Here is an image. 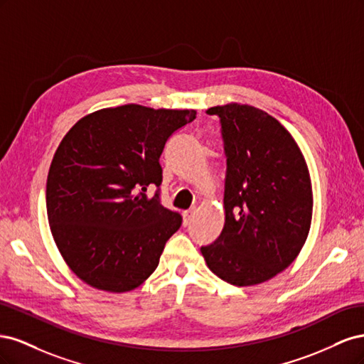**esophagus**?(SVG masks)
<instances>
[{
    "label": "esophagus",
    "mask_w": 364,
    "mask_h": 364,
    "mask_svg": "<svg viewBox=\"0 0 364 364\" xmlns=\"http://www.w3.org/2000/svg\"><path fill=\"white\" fill-rule=\"evenodd\" d=\"M193 215H194V208L193 209H186V211H183V226H188L191 223Z\"/></svg>",
    "instance_id": "1"
}]
</instances>
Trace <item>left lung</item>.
I'll list each match as a JSON object with an SVG mask.
<instances>
[{"label": "left lung", "instance_id": "1", "mask_svg": "<svg viewBox=\"0 0 364 364\" xmlns=\"http://www.w3.org/2000/svg\"><path fill=\"white\" fill-rule=\"evenodd\" d=\"M220 117L226 151L225 226L200 247L206 266L238 287L277 277L299 255L313 217L310 171L299 146L277 118L226 103Z\"/></svg>", "mask_w": 364, "mask_h": 364}]
</instances>
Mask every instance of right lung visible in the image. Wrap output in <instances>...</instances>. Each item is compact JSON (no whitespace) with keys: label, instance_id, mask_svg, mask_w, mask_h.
<instances>
[{"label":"right lung","instance_id":"add662e5","mask_svg":"<svg viewBox=\"0 0 364 364\" xmlns=\"http://www.w3.org/2000/svg\"><path fill=\"white\" fill-rule=\"evenodd\" d=\"M194 109L141 105L106 107L80 118L54 153L47 214L62 258L94 289L124 293L155 272L182 217L165 208L159 158Z\"/></svg>","mask_w":364,"mask_h":364}]
</instances>
